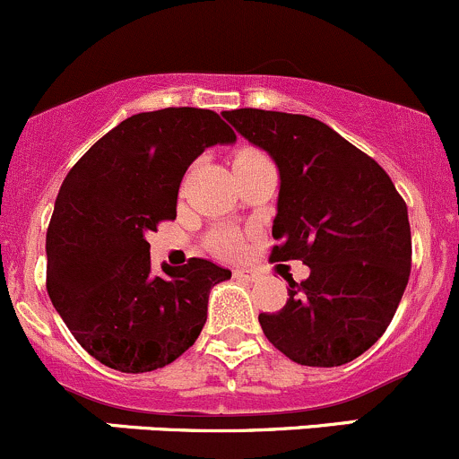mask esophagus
I'll use <instances>...</instances> for the list:
<instances>
[{
    "instance_id": "1",
    "label": "esophagus",
    "mask_w": 459,
    "mask_h": 459,
    "mask_svg": "<svg viewBox=\"0 0 459 459\" xmlns=\"http://www.w3.org/2000/svg\"><path fill=\"white\" fill-rule=\"evenodd\" d=\"M234 278H236V281L254 282L258 278V273L252 272V269H234Z\"/></svg>"
}]
</instances>
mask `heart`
<instances>
[{"instance_id": "b5f03b06", "label": "heart", "mask_w": 459, "mask_h": 459, "mask_svg": "<svg viewBox=\"0 0 459 459\" xmlns=\"http://www.w3.org/2000/svg\"><path fill=\"white\" fill-rule=\"evenodd\" d=\"M263 159H267L263 152H258V150H252V148H245L236 154L234 168L236 165L254 163V160H263ZM212 245H214L216 252L223 254V256H238V254L243 252V240H240V236L231 234V231H216L214 238H212Z\"/></svg>"}]
</instances>
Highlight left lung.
I'll use <instances>...</instances> for the list:
<instances>
[{
	"mask_svg": "<svg viewBox=\"0 0 459 459\" xmlns=\"http://www.w3.org/2000/svg\"><path fill=\"white\" fill-rule=\"evenodd\" d=\"M281 174L272 261H302L287 305L261 314L269 342L305 367H340L385 333L411 272L406 203L371 157L325 126L287 112H223Z\"/></svg>",
	"mask_w": 459,
	"mask_h": 459,
	"instance_id": "left-lung-1",
	"label": "left lung"
}]
</instances>
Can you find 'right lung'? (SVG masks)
<instances>
[{
  "label": "right lung",
  "instance_id": "add662e5",
  "mask_svg": "<svg viewBox=\"0 0 459 459\" xmlns=\"http://www.w3.org/2000/svg\"><path fill=\"white\" fill-rule=\"evenodd\" d=\"M234 141L212 110L139 112L101 136L61 183L46 234V287L56 314L101 365L154 371L196 342L210 290L231 272L192 258L152 273L145 236L177 219L178 187L195 159Z\"/></svg>",
  "mask_w": 459,
  "mask_h": 459
}]
</instances>
